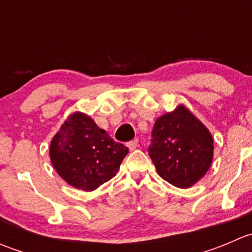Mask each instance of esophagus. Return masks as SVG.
Masks as SVG:
<instances>
[{"label":"esophagus","instance_id":"34e87169","mask_svg":"<svg viewBox=\"0 0 252 252\" xmlns=\"http://www.w3.org/2000/svg\"><path fill=\"white\" fill-rule=\"evenodd\" d=\"M126 146L129 147V150H130V151H133V150H135L136 147H138V140L129 141L128 144H126Z\"/></svg>","mask_w":252,"mask_h":252}]
</instances>
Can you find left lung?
<instances>
[{"instance_id": "1", "label": "left lung", "mask_w": 252, "mask_h": 252, "mask_svg": "<svg viewBox=\"0 0 252 252\" xmlns=\"http://www.w3.org/2000/svg\"><path fill=\"white\" fill-rule=\"evenodd\" d=\"M150 141L147 152L157 173L174 187H191L210 168L212 136L184 106L157 119Z\"/></svg>"}]
</instances>
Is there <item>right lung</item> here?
I'll list each match as a JSON object with an SVG mask.
<instances>
[{
    "mask_svg": "<svg viewBox=\"0 0 252 252\" xmlns=\"http://www.w3.org/2000/svg\"><path fill=\"white\" fill-rule=\"evenodd\" d=\"M128 151L90 117L74 113L51 141L50 157L68 184L91 191L116 175Z\"/></svg>",
    "mask_w": 252,
    "mask_h": 252,
    "instance_id": "add662e5",
    "label": "right lung"
}]
</instances>
